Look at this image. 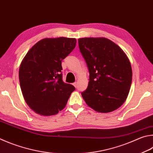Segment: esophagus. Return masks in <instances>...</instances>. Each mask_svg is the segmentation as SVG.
<instances>
[{
	"label": "esophagus",
	"mask_w": 153,
	"mask_h": 153,
	"mask_svg": "<svg viewBox=\"0 0 153 153\" xmlns=\"http://www.w3.org/2000/svg\"><path fill=\"white\" fill-rule=\"evenodd\" d=\"M73 85H74L75 88H76L77 87V82H74V84H73Z\"/></svg>",
	"instance_id": "1"
}]
</instances>
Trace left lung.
I'll use <instances>...</instances> for the list:
<instances>
[{
	"label": "left lung",
	"mask_w": 153,
	"mask_h": 153,
	"mask_svg": "<svg viewBox=\"0 0 153 153\" xmlns=\"http://www.w3.org/2000/svg\"><path fill=\"white\" fill-rule=\"evenodd\" d=\"M78 44L90 72L82 98L98 112L118 109L126 101L132 84L128 58L120 47L105 37L80 38Z\"/></svg>",
	"instance_id": "left-lung-1"
}]
</instances>
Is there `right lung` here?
Wrapping results in <instances>:
<instances>
[{
  "instance_id": "add662e5",
  "label": "right lung",
  "mask_w": 153,
  "mask_h": 153,
  "mask_svg": "<svg viewBox=\"0 0 153 153\" xmlns=\"http://www.w3.org/2000/svg\"><path fill=\"white\" fill-rule=\"evenodd\" d=\"M75 38H45L27 52L19 68V82L26 103L35 113L53 116L65 107L74 85L62 80V61L73 51Z\"/></svg>"
}]
</instances>
